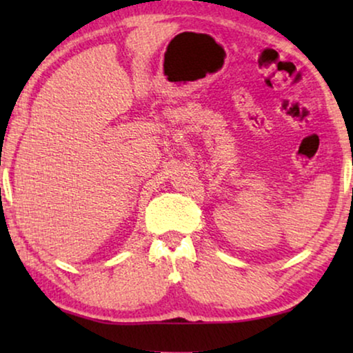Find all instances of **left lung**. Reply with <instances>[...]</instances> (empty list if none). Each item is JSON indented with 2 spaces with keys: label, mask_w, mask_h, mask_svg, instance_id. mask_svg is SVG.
Listing matches in <instances>:
<instances>
[{
  "label": "left lung",
  "mask_w": 353,
  "mask_h": 353,
  "mask_svg": "<svg viewBox=\"0 0 353 353\" xmlns=\"http://www.w3.org/2000/svg\"><path fill=\"white\" fill-rule=\"evenodd\" d=\"M352 196H353V188H352Z\"/></svg>",
  "instance_id": "obj_1"
}]
</instances>
